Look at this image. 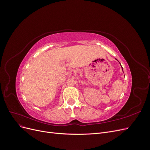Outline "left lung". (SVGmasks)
<instances>
[{
  "label": "left lung",
  "mask_w": 150,
  "mask_h": 150,
  "mask_svg": "<svg viewBox=\"0 0 150 150\" xmlns=\"http://www.w3.org/2000/svg\"><path fill=\"white\" fill-rule=\"evenodd\" d=\"M116 60H117V59H116ZM120 65H121V64H120ZM121 67H122V66H121Z\"/></svg>",
  "instance_id": "8db88e82"
}]
</instances>
